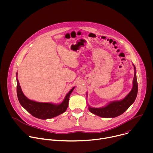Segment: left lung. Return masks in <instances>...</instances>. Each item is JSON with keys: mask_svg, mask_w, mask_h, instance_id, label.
<instances>
[{"mask_svg": "<svg viewBox=\"0 0 153 153\" xmlns=\"http://www.w3.org/2000/svg\"><path fill=\"white\" fill-rule=\"evenodd\" d=\"M134 74L133 88L131 91L129 92V93L123 99L119 101L112 102L106 106L100 108H91L89 106V111L91 113L102 117L113 118L123 114L134 103L137 94L138 85L136 78V68L134 65Z\"/></svg>", "mask_w": 153, "mask_h": 153, "instance_id": "left-lung-1", "label": "left lung"}]
</instances>
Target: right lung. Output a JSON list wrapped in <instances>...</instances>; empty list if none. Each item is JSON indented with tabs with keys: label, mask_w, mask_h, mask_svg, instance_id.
<instances>
[{
	"label": "right lung",
	"mask_w": 153,
	"mask_h": 153,
	"mask_svg": "<svg viewBox=\"0 0 153 153\" xmlns=\"http://www.w3.org/2000/svg\"><path fill=\"white\" fill-rule=\"evenodd\" d=\"M16 77H17V73ZM16 80L17 94L20 105L32 116L40 119H51L62 114L66 111L68 106L70 96L75 88L73 87L68 93L63 101L60 104L54 105L51 103H41L28 99L22 91L17 78Z\"/></svg>",
	"instance_id": "add662e5"
}]
</instances>
